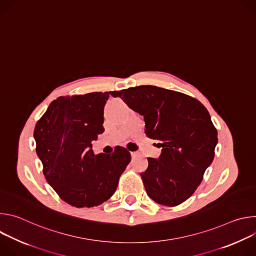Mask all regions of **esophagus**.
Returning <instances> with one entry per match:
<instances>
[{"mask_svg":"<svg viewBox=\"0 0 256 256\" xmlns=\"http://www.w3.org/2000/svg\"><path fill=\"white\" fill-rule=\"evenodd\" d=\"M130 155H132V157H136L138 155V153L136 152H130Z\"/></svg>","mask_w":256,"mask_h":256,"instance_id":"esophagus-1","label":"esophagus"}]
</instances>
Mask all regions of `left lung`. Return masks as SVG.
I'll list each match as a JSON object with an SVG mask.
<instances>
[{
	"label": "left lung",
	"mask_w": 256,
	"mask_h": 256,
	"mask_svg": "<svg viewBox=\"0 0 256 256\" xmlns=\"http://www.w3.org/2000/svg\"><path fill=\"white\" fill-rule=\"evenodd\" d=\"M144 122V134L162 152L148 158L140 173L147 194L157 204L176 206L190 198L214 157L218 132L208 109L184 93L151 85L112 92Z\"/></svg>",
	"instance_id": "1"
}]
</instances>
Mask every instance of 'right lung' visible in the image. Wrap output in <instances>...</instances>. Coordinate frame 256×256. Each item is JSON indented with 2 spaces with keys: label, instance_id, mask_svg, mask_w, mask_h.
<instances>
[{
  "label": "right lung",
  "instance_id": "obj_1",
  "mask_svg": "<svg viewBox=\"0 0 256 256\" xmlns=\"http://www.w3.org/2000/svg\"><path fill=\"white\" fill-rule=\"evenodd\" d=\"M112 92L62 96L54 100L34 128L36 153L50 186L66 204L97 206L116 192L130 161L116 146L112 154L95 155L92 142L104 132V106Z\"/></svg>",
  "mask_w": 256,
  "mask_h": 256
}]
</instances>
